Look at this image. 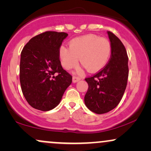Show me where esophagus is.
<instances>
[{
    "label": "esophagus",
    "instance_id": "obj_1",
    "mask_svg": "<svg viewBox=\"0 0 151 151\" xmlns=\"http://www.w3.org/2000/svg\"><path fill=\"white\" fill-rule=\"evenodd\" d=\"M81 79L80 77H72V81H73L74 83H76L77 82V81H79V80Z\"/></svg>",
    "mask_w": 151,
    "mask_h": 151
}]
</instances>
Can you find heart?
<instances>
[{
    "mask_svg": "<svg viewBox=\"0 0 151 151\" xmlns=\"http://www.w3.org/2000/svg\"><path fill=\"white\" fill-rule=\"evenodd\" d=\"M69 47L62 45L59 49L60 62L67 70L75 67L79 58L83 66L89 72H98L106 65L111 52L110 42L96 35L73 38L69 42Z\"/></svg>",
    "mask_w": 151,
    "mask_h": 151,
    "instance_id": "b5f03b06",
    "label": "heart"
}]
</instances>
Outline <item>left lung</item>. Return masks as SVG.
Returning <instances> with one entry per match:
<instances>
[{
	"instance_id": "left-lung-1",
	"label": "left lung",
	"mask_w": 151,
	"mask_h": 151,
	"mask_svg": "<svg viewBox=\"0 0 151 151\" xmlns=\"http://www.w3.org/2000/svg\"><path fill=\"white\" fill-rule=\"evenodd\" d=\"M111 46L109 63L92 77L86 78L89 88L84 103L97 114L110 111L123 97L129 77L127 52L125 47L113 32H107Z\"/></svg>"
}]
</instances>
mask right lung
I'll return each instance as SVG.
<instances>
[{
  "label": "right lung",
  "instance_id": "1",
  "mask_svg": "<svg viewBox=\"0 0 151 151\" xmlns=\"http://www.w3.org/2000/svg\"><path fill=\"white\" fill-rule=\"evenodd\" d=\"M68 34L47 31L35 36L20 55V81L26 101L37 110L53 109L61 101L72 77L62 68L59 49Z\"/></svg>",
  "mask_w": 151,
  "mask_h": 151
}]
</instances>
